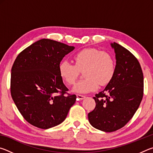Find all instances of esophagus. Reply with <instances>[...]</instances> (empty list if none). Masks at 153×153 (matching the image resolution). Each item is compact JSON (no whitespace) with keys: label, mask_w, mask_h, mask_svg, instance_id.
<instances>
[{"label":"esophagus","mask_w":153,"mask_h":153,"mask_svg":"<svg viewBox=\"0 0 153 153\" xmlns=\"http://www.w3.org/2000/svg\"><path fill=\"white\" fill-rule=\"evenodd\" d=\"M76 96H77V99H78V100H84V98H86V97H85V96L82 95V94H77Z\"/></svg>","instance_id":"34e87169"}]
</instances>
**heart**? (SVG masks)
<instances>
[{"mask_svg":"<svg viewBox=\"0 0 153 153\" xmlns=\"http://www.w3.org/2000/svg\"><path fill=\"white\" fill-rule=\"evenodd\" d=\"M74 65L63 61L59 65V72L62 80L73 85L79 71H84L86 79L75 85L73 91L86 94L97 90L99 84L106 86L112 80L115 72V62L109 53L96 48H85L73 56Z\"/></svg>","mask_w":153,"mask_h":153,"instance_id":"1","label":"heart"}]
</instances>
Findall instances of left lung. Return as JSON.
<instances>
[{
    "label": "left lung",
    "instance_id": "1",
    "mask_svg": "<svg viewBox=\"0 0 153 153\" xmlns=\"http://www.w3.org/2000/svg\"><path fill=\"white\" fill-rule=\"evenodd\" d=\"M115 53V75L104 90L95 95V108L88 115L96 129L112 132L131 120L143 97L144 77L135 56L116 42L111 43Z\"/></svg>",
    "mask_w": 153,
    "mask_h": 153
}]
</instances>
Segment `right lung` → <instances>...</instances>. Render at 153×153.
Returning <instances> with one entry per match:
<instances>
[{"label": "right lung", "instance_id": "right-lung-1", "mask_svg": "<svg viewBox=\"0 0 153 153\" xmlns=\"http://www.w3.org/2000/svg\"><path fill=\"white\" fill-rule=\"evenodd\" d=\"M74 48L44 38L21 52L15 60L11 97L20 113L32 126L48 129L59 125L76 102V95H66L68 88L59 72L62 59Z\"/></svg>", "mask_w": 153, "mask_h": 153}]
</instances>
